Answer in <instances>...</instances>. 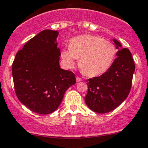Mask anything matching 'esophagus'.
Instances as JSON below:
<instances>
[{"mask_svg":"<svg viewBox=\"0 0 148 148\" xmlns=\"http://www.w3.org/2000/svg\"><path fill=\"white\" fill-rule=\"evenodd\" d=\"M76 80H77V82H82V78H80V77H77V78H76Z\"/></svg>","mask_w":148,"mask_h":148,"instance_id":"esophagus-1","label":"esophagus"}]
</instances>
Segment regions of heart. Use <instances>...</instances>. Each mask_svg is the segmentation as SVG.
Segmentation results:
<instances>
[{
  "mask_svg": "<svg viewBox=\"0 0 148 148\" xmlns=\"http://www.w3.org/2000/svg\"><path fill=\"white\" fill-rule=\"evenodd\" d=\"M116 53L114 44L101 37L84 35L71 40L69 48L62 52V57L69 67L74 66L77 58L79 67L89 77L101 74L108 69Z\"/></svg>",
  "mask_w": 148,
  "mask_h": 148,
  "instance_id": "obj_1",
  "label": "heart"
}]
</instances>
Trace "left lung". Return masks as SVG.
I'll use <instances>...</instances> for the list:
<instances>
[{
    "instance_id": "obj_1",
    "label": "left lung",
    "mask_w": 148,
    "mask_h": 148,
    "mask_svg": "<svg viewBox=\"0 0 148 148\" xmlns=\"http://www.w3.org/2000/svg\"><path fill=\"white\" fill-rule=\"evenodd\" d=\"M113 42L121 47L118 41L113 40ZM116 55L117 57L104 74L88 79L86 82L88 92L85 102L96 113H106L114 110L130 91L136 68L132 54L127 48H123Z\"/></svg>"
}]
</instances>
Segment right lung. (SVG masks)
<instances>
[{
	"label": "right lung",
	"mask_w": 148,
	"mask_h": 148,
	"mask_svg": "<svg viewBox=\"0 0 148 148\" xmlns=\"http://www.w3.org/2000/svg\"><path fill=\"white\" fill-rule=\"evenodd\" d=\"M57 31L45 29L18 51L12 74L17 97L35 113L45 115L57 109L65 91L75 84V74L60 68Z\"/></svg>",
	"instance_id": "1"
}]
</instances>
